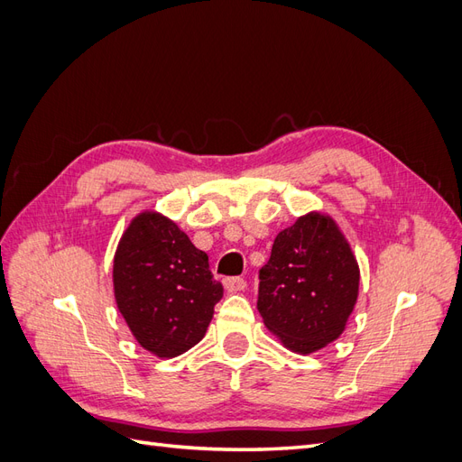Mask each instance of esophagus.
Segmentation results:
<instances>
[{"instance_id": "obj_1", "label": "esophagus", "mask_w": 462, "mask_h": 462, "mask_svg": "<svg viewBox=\"0 0 462 462\" xmlns=\"http://www.w3.org/2000/svg\"><path fill=\"white\" fill-rule=\"evenodd\" d=\"M223 287H226L227 292H239V291H245L246 282L243 277H227L223 279Z\"/></svg>"}]
</instances>
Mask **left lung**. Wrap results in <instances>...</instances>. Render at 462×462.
Returning a JSON list of instances; mask_svg holds the SVG:
<instances>
[{
    "label": "left lung",
    "mask_w": 462,
    "mask_h": 462,
    "mask_svg": "<svg viewBox=\"0 0 462 462\" xmlns=\"http://www.w3.org/2000/svg\"><path fill=\"white\" fill-rule=\"evenodd\" d=\"M258 312L292 353L310 355L343 333L360 270L337 223L310 212L275 236L260 270Z\"/></svg>",
    "instance_id": "1"
}]
</instances>
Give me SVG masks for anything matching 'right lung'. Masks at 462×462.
<instances>
[{
	"label": "right lung",
	"mask_w": 462,
	"mask_h": 462,
	"mask_svg": "<svg viewBox=\"0 0 462 462\" xmlns=\"http://www.w3.org/2000/svg\"><path fill=\"white\" fill-rule=\"evenodd\" d=\"M114 292L138 345L173 358L202 341L223 287L209 272L208 254L171 219L143 212L116 250Z\"/></svg>",
	"instance_id": "obj_1"
}]
</instances>
